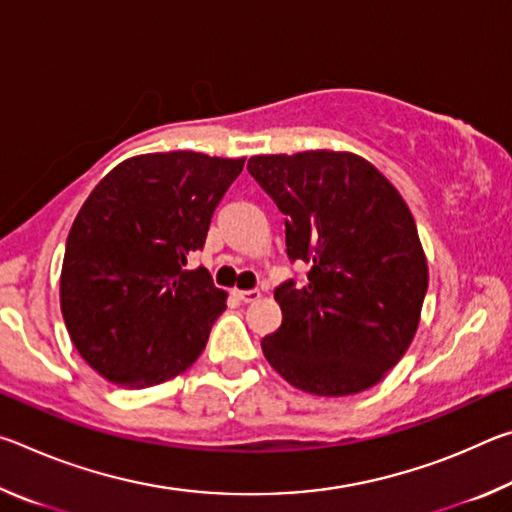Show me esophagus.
Segmentation results:
<instances>
[{
  "label": "esophagus",
  "instance_id": "1",
  "mask_svg": "<svg viewBox=\"0 0 512 512\" xmlns=\"http://www.w3.org/2000/svg\"><path fill=\"white\" fill-rule=\"evenodd\" d=\"M235 296L241 300V302H255L262 298V291L259 289H248V291H235Z\"/></svg>",
  "mask_w": 512,
  "mask_h": 512
}]
</instances>
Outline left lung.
<instances>
[{
	"label": "left lung",
	"mask_w": 512,
	"mask_h": 512,
	"mask_svg": "<svg viewBox=\"0 0 512 512\" xmlns=\"http://www.w3.org/2000/svg\"><path fill=\"white\" fill-rule=\"evenodd\" d=\"M248 171L287 214V255L305 287L275 289L282 325L268 363L305 393L354 395L404 357L429 287L427 257L400 192L361 155H253Z\"/></svg>",
	"instance_id": "8db88e82"
}]
</instances>
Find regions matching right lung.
<instances>
[{
	"instance_id": "right-lung-1",
	"label": "right lung",
	"mask_w": 512,
	"mask_h": 512,
	"mask_svg": "<svg viewBox=\"0 0 512 512\" xmlns=\"http://www.w3.org/2000/svg\"><path fill=\"white\" fill-rule=\"evenodd\" d=\"M244 158L146 153L92 189L69 230L60 309L74 348L124 388L162 384L201 357L225 309L207 268H187Z\"/></svg>"
}]
</instances>
